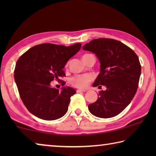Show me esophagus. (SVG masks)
<instances>
[{
	"label": "esophagus",
	"mask_w": 156,
	"mask_h": 156,
	"mask_svg": "<svg viewBox=\"0 0 156 156\" xmlns=\"http://www.w3.org/2000/svg\"><path fill=\"white\" fill-rule=\"evenodd\" d=\"M87 91V90L85 89H78V90H76V92L77 93H80V92H85Z\"/></svg>",
	"instance_id": "obj_1"
}]
</instances>
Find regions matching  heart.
<instances>
[{"instance_id":"b5f03b06","label":"heart","mask_w":156,"mask_h":156,"mask_svg":"<svg viewBox=\"0 0 156 156\" xmlns=\"http://www.w3.org/2000/svg\"><path fill=\"white\" fill-rule=\"evenodd\" d=\"M90 54H84L83 57L89 56ZM93 80V76L90 74H83V75H76L72 78L71 83L73 86L76 87L84 89L87 87L89 83Z\"/></svg>"}]
</instances>
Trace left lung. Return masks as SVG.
I'll use <instances>...</instances> for the list:
<instances>
[{"label":"left lung","instance_id":"left-lung-1","mask_svg":"<svg viewBox=\"0 0 156 156\" xmlns=\"http://www.w3.org/2000/svg\"><path fill=\"white\" fill-rule=\"evenodd\" d=\"M83 49L96 54L100 62L93 86L107 88L89 105V112L98 118L114 117L130 104L136 93L141 74L138 57L126 44L111 38L94 39Z\"/></svg>","mask_w":156,"mask_h":156}]
</instances>
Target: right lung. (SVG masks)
<instances>
[{"label":"right lung","instance_id":"right-lung-1","mask_svg":"<svg viewBox=\"0 0 156 156\" xmlns=\"http://www.w3.org/2000/svg\"><path fill=\"white\" fill-rule=\"evenodd\" d=\"M81 43L65 47L51 43L31 47L17 60L14 80L20 98L29 112L45 120L62 117L76 91L70 87L59 89L51 82L65 76L63 68L80 49ZM65 82H62V85Z\"/></svg>","mask_w":156,"mask_h":156}]
</instances>
